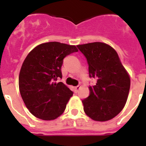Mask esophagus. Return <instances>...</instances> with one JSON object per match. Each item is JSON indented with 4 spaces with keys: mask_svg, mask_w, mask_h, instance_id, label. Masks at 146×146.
I'll return each instance as SVG.
<instances>
[{
    "mask_svg": "<svg viewBox=\"0 0 146 146\" xmlns=\"http://www.w3.org/2000/svg\"><path fill=\"white\" fill-rule=\"evenodd\" d=\"M80 89V86H76V87L74 88V90H75V93H77V92H78V91H79Z\"/></svg>",
    "mask_w": 146,
    "mask_h": 146,
    "instance_id": "1",
    "label": "esophagus"
}]
</instances>
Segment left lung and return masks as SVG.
<instances>
[{"label": "left lung", "instance_id": "obj_1", "mask_svg": "<svg viewBox=\"0 0 146 146\" xmlns=\"http://www.w3.org/2000/svg\"><path fill=\"white\" fill-rule=\"evenodd\" d=\"M88 64L89 77L96 79L90 86V95L82 101L88 116L96 121H106L123 110L128 98L130 77L118 53L110 45L93 42L77 45Z\"/></svg>", "mask_w": 146, "mask_h": 146}]
</instances>
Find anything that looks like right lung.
<instances>
[{
	"instance_id": "obj_1",
	"label": "right lung",
	"mask_w": 146,
	"mask_h": 146,
	"mask_svg": "<svg viewBox=\"0 0 146 146\" xmlns=\"http://www.w3.org/2000/svg\"><path fill=\"white\" fill-rule=\"evenodd\" d=\"M78 50L74 45L57 42L41 44L28 53L19 75L22 99L35 117L45 121L57 118L64 113L73 92L63 82L64 58Z\"/></svg>"
}]
</instances>
